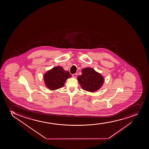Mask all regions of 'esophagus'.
I'll use <instances>...</instances> for the list:
<instances>
[{"label": "esophagus", "mask_w": 149, "mask_h": 149, "mask_svg": "<svg viewBox=\"0 0 149 149\" xmlns=\"http://www.w3.org/2000/svg\"><path fill=\"white\" fill-rule=\"evenodd\" d=\"M72 76L74 77V78H76V77H77V74H72Z\"/></svg>", "instance_id": "1"}]
</instances>
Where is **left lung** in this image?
Masks as SVG:
<instances>
[{
	"instance_id": "1",
	"label": "left lung",
	"mask_w": 149,
	"mask_h": 149,
	"mask_svg": "<svg viewBox=\"0 0 149 149\" xmlns=\"http://www.w3.org/2000/svg\"><path fill=\"white\" fill-rule=\"evenodd\" d=\"M82 73L81 75L77 77V80L84 90L95 92L99 90L103 85L104 77L92 68H84L82 69Z\"/></svg>"
}]
</instances>
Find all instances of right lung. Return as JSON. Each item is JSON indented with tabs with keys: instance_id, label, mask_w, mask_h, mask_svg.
I'll return each instance as SVG.
<instances>
[{
	"instance_id": "add662e5",
	"label": "right lung",
	"mask_w": 149,
	"mask_h": 149,
	"mask_svg": "<svg viewBox=\"0 0 149 149\" xmlns=\"http://www.w3.org/2000/svg\"><path fill=\"white\" fill-rule=\"evenodd\" d=\"M71 75L68 71L61 66H56L48 70L44 75V81L47 88L54 91L63 88L67 79Z\"/></svg>"
}]
</instances>
